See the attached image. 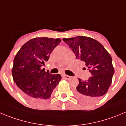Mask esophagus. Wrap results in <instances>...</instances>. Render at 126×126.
<instances>
[{
  "label": "esophagus",
  "instance_id": "obj_1",
  "mask_svg": "<svg viewBox=\"0 0 126 126\" xmlns=\"http://www.w3.org/2000/svg\"><path fill=\"white\" fill-rule=\"evenodd\" d=\"M63 76L64 79H70V78H71V76H68V75H64Z\"/></svg>",
  "mask_w": 126,
  "mask_h": 126
}]
</instances>
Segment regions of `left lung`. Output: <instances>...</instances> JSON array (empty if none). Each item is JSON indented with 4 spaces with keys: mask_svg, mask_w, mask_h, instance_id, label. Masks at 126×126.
I'll use <instances>...</instances> for the list:
<instances>
[{
    "mask_svg": "<svg viewBox=\"0 0 126 126\" xmlns=\"http://www.w3.org/2000/svg\"><path fill=\"white\" fill-rule=\"evenodd\" d=\"M76 58L85 62L92 76L88 81L79 80L75 95L84 102L96 101L105 94L112 83L114 69L112 58L99 42L90 37L78 36L63 38Z\"/></svg>",
    "mask_w": 126,
    "mask_h": 126,
    "instance_id": "8db88e82",
    "label": "left lung"
}]
</instances>
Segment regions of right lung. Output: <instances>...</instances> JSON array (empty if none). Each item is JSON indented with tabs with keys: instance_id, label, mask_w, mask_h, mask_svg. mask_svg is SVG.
Segmentation results:
<instances>
[{
	"instance_id": "obj_1",
	"label": "right lung",
	"mask_w": 126,
	"mask_h": 126,
	"mask_svg": "<svg viewBox=\"0 0 126 126\" xmlns=\"http://www.w3.org/2000/svg\"><path fill=\"white\" fill-rule=\"evenodd\" d=\"M60 42V38H32L15 55L12 70L13 79L29 101L40 103L48 99L62 79L60 74H50L42 67Z\"/></svg>"
}]
</instances>
